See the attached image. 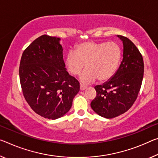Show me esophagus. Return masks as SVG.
Wrapping results in <instances>:
<instances>
[{
    "label": "esophagus",
    "mask_w": 158,
    "mask_h": 158,
    "mask_svg": "<svg viewBox=\"0 0 158 158\" xmlns=\"http://www.w3.org/2000/svg\"><path fill=\"white\" fill-rule=\"evenodd\" d=\"M86 88H87V86H85V85L82 84H80V89H81V91H84V90H85Z\"/></svg>",
    "instance_id": "obj_1"
}]
</instances>
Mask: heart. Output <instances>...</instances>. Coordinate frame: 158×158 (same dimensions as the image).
<instances>
[{
    "instance_id": "obj_1",
    "label": "heart",
    "mask_w": 158,
    "mask_h": 158,
    "mask_svg": "<svg viewBox=\"0 0 158 158\" xmlns=\"http://www.w3.org/2000/svg\"><path fill=\"white\" fill-rule=\"evenodd\" d=\"M121 56V49L115 42L88 41L79 44L74 52L67 53L65 64L69 73L78 75L86 64L87 69L80 77L84 83H91L97 78L106 81L115 73Z\"/></svg>"
}]
</instances>
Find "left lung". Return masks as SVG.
<instances>
[{
	"label": "left lung",
	"mask_w": 158,
	"mask_h": 158,
	"mask_svg": "<svg viewBox=\"0 0 158 158\" xmlns=\"http://www.w3.org/2000/svg\"><path fill=\"white\" fill-rule=\"evenodd\" d=\"M123 43V59L110 79L95 86L96 96L91 102L95 112L111 119L131 107L141 89L144 72L142 55L131 40L117 35Z\"/></svg>",
	"instance_id": "obj_1"
}]
</instances>
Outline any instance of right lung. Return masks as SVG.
I'll list each match as a JSON object with an SVG mask.
<instances>
[{
  "label": "right lung",
  "instance_id": "right-lung-1",
  "mask_svg": "<svg viewBox=\"0 0 158 158\" xmlns=\"http://www.w3.org/2000/svg\"><path fill=\"white\" fill-rule=\"evenodd\" d=\"M60 39L42 35L24 50L19 68L24 97L41 117L56 119L71 108L79 82L67 72Z\"/></svg>",
  "mask_w": 158,
  "mask_h": 158
}]
</instances>
